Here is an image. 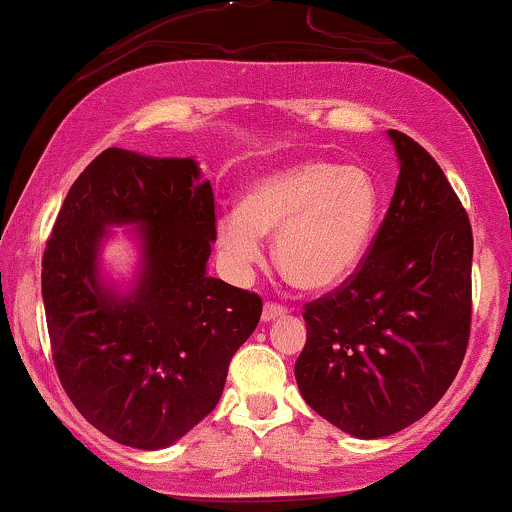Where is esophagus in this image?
<instances>
[{
  "label": "esophagus",
  "instance_id": "obj_1",
  "mask_svg": "<svg viewBox=\"0 0 512 512\" xmlns=\"http://www.w3.org/2000/svg\"><path fill=\"white\" fill-rule=\"evenodd\" d=\"M284 315H286V308H281V305L276 303H267L262 310V322H272L276 317H284Z\"/></svg>",
  "mask_w": 512,
  "mask_h": 512
}]
</instances>
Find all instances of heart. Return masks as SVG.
<instances>
[{"mask_svg": "<svg viewBox=\"0 0 512 512\" xmlns=\"http://www.w3.org/2000/svg\"><path fill=\"white\" fill-rule=\"evenodd\" d=\"M383 214V190L363 166L303 158L252 180L238 211L219 223V252L236 274L274 236L276 269L301 291H330L366 260Z\"/></svg>", "mask_w": 512, "mask_h": 512, "instance_id": "b5f03b06", "label": "heart"}]
</instances>
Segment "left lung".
<instances>
[{"instance_id":"8db88e82","label":"left lung","mask_w":512,"mask_h":512,"mask_svg":"<svg viewBox=\"0 0 512 512\" xmlns=\"http://www.w3.org/2000/svg\"><path fill=\"white\" fill-rule=\"evenodd\" d=\"M395 195L366 260L305 305L296 383L310 409L373 440L426 416L462 366L472 322V226L424 146L387 129Z\"/></svg>"}]
</instances>
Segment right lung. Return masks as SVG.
I'll return each mask as SVG.
<instances>
[{"label":"right lung","instance_id":"obj_1","mask_svg":"<svg viewBox=\"0 0 512 512\" xmlns=\"http://www.w3.org/2000/svg\"><path fill=\"white\" fill-rule=\"evenodd\" d=\"M113 227L138 248L125 287L102 269ZM214 240L192 156L105 149L64 199L43 255L52 358L74 407L117 443L161 450L192 431L260 322V296L207 274Z\"/></svg>","mask_w":512,"mask_h":512}]
</instances>
